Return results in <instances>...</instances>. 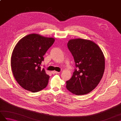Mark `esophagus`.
Instances as JSON below:
<instances>
[{"instance_id":"1","label":"esophagus","mask_w":121,"mask_h":121,"mask_svg":"<svg viewBox=\"0 0 121 121\" xmlns=\"http://www.w3.org/2000/svg\"><path fill=\"white\" fill-rule=\"evenodd\" d=\"M52 74H57V73H60V72H59L56 71H52Z\"/></svg>"}]
</instances>
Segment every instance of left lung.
Returning a JSON list of instances; mask_svg holds the SVG:
<instances>
[{
    "label": "left lung",
    "mask_w": 121,
    "mask_h": 121,
    "mask_svg": "<svg viewBox=\"0 0 121 121\" xmlns=\"http://www.w3.org/2000/svg\"><path fill=\"white\" fill-rule=\"evenodd\" d=\"M67 45L78 69L66 81V89L76 95L88 94L96 88L104 75V53L96 43L90 40L71 39Z\"/></svg>",
    "instance_id": "obj_1"
}]
</instances>
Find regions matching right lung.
Instances as JSON below:
<instances>
[{"label": "right lung", "mask_w": 121, "mask_h": 121, "mask_svg": "<svg viewBox=\"0 0 121 121\" xmlns=\"http://www.w3.org/2000/svg\"><path fill=\"white\" fill-rule=\"evenodd\" d=\"M54 42L53 38L30 34L15 45L11 58V69L15 80L23 88L36 92L47 86L50 76L40 65L43 56Z\"/></svg>", "instance_id": "add662e5"}]
</instances>
